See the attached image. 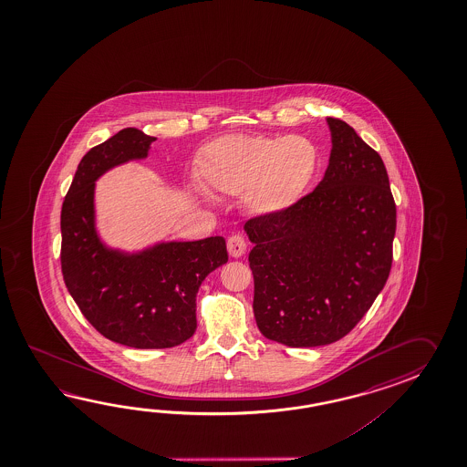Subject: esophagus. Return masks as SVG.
<instances>
[{
    "mask_svg": "<svg viewBox=\"0 0 467 467\" xmlns=\"http://www.w3.org/2000/svg\"><path fill=\"white\" fill-rule=\"evenodd\" d=\"M227 248H229V254L232 257H242L247 250V242L240 234H235L227 240Z\"/></svg>",
    "mask_w": 467,
    "mask_h": 467,
    "instance_id": "esophagus-1",
    "label": "esophagus"
}]
</instances>
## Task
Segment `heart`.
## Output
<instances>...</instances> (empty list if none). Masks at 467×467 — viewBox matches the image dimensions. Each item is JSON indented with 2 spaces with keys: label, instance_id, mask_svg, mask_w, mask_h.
<instances>
[{
  "label": "heart",
  "instance_id": "b5f03b06",
  "mask_svg": "<svg viewBox=\"0 0 467 467\" xmlns=\"http://www.w3.org/2000/svg\"><path fill=\"white\" fill-rule=\"evenodd\" d=\"M317 161L316 145L304 137L225 135L199 150L197 175L207 189L245 193L255 213H275L302 197Z\"/></svg>",
  "mask_w": 467,
  "mask_h": 467
}]
</instances>
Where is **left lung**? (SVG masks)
<instances>
[{"mask_svg":"<svg viewBox=\"0 0 467 467\" xmlns=\"http://www.w3.org/2000/svg\"><path fill=\"white\" fill-rule=\"evenodd\" d=\"M326 175L288 209L245 223L258 330L288 348L348 336L388 282L396 202L388 170L346 121L327 119Z\"/></svg>","mask_w":467,"mask_h":467,"instance_id":"obj_1","label":"left lung"}]
</instances>
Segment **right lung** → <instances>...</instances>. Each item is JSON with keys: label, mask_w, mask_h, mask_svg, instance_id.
Returning a JSON list of instances; mask_svg holds the SVG:
<instances>
[{"label": "right lung", "mask_w": 467, "mask_h": 467, "mask_svg": "<svg viewBox=\"0 0 467 467\" xmlns=\"http://www.w3.org/2000/svg\"><path fill=\"white\" fill-rule=\"evenodd\" d=\"M155 137L123 129L79 161L61 207V272L81 314L103 337L135 348H169L197 328V292L227 264L223 237L167 242L123 254L99 242L95 182L129 160L145 159Z\"/></svg>", "instance_id": "obj_1"}]
</instances>
